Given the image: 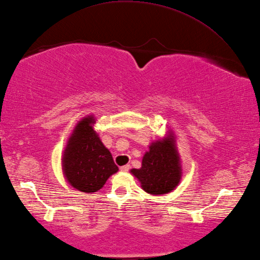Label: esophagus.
<instances>
[{"label": "esophagus", "mask_w": 260, "mask_h": 260, "mask_svg": "<svg viewBox=\"0 0 260 260\" xmlns=\"http://www.w3.org/2000/svg\"><path fill=\"white\" fill-rule=\"evenodd\" d=\"M130 170V166L129 164H125V166H122L121 168H120V171H122V172H126V171Z\"/></svg>", "instance_id": "obj_1"}]
</instances>
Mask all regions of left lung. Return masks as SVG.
<instances>
[{
	"label": "left lung",
	"mask_w": 260,
	"mask_h": 260,
	"mask_svg": "<svg viewBox=\"0 0 260 260\" xmlns=\"http://www.w3.org/2000/svg\"><path fill=\"white\" fill-rule=\"evenodd\" d=\"M130 173L151 195L168 194L176 188L182 179V166L173 132L169 130L167 137L152 142L142 157L141 168L132 169Z\"/></svg>",
	"instance_id": "left-lung-1"
}]
</instances>
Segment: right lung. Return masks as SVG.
<instances>
[{
    "label": "right lung",
    "instance_id": "obj_1",
    "mask_svg": "<svg viewBox=\"0 0 260 260\" xmlns=\"http://www.w3.org/2000/svg\"><path fill=\"white\" fill-rule=\"evenodd\" d=\"M96 118H82L68 138L61 156L66 181L82 193L97 192L112 174L118 172L110 151L94 130Z\"/></svg>",
    "mask_w": 260,
    "mask_h": 260
}]
</instances>
